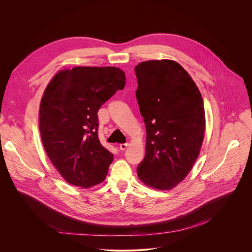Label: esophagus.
I'll use <instances>...</instances> for the list:
<instances>
[{"label":"esophagus","instance_id":"esophagus-1","mask_svg":"<svg viewBox=\"0 0 252 252\" xmlns=\"http://www.w3.org/2000/svg\"><path fill=\"white\" fill-rule=\"evenodd\" d=\"M127 147H128V144H127V143L119 144V148H120L121 150H125Z\"/></svg>","mask_w":252,"mask_h":252}]
</instances>
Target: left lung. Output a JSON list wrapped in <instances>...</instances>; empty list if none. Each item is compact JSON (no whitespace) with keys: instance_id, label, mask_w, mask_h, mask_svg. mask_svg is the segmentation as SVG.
Masks as SVG:
<instances>
[{"instance_id":"1","label":"left lung","mask_w":252,"mask_h":252,"mask_svg":"<svg viewBox=\"0 0 252 252\" xmlns=\"http://www.w3.org/2000/svg\"><path fill=\"white\" fill-rule=\"evenodd\" d=\"M135 72L136 97L146 129L138 176L148 186L169 190L185 179L200 153L203 99L191 76L175 61H144Z\"/></svg>"}]
</instances>
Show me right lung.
Wrapping results in <instances>:
<instances>
[{
	"label": "right lung",
	"mask_w": 252,
	"mask_h": 252,
	"mask_svg": "<svg viewBox=\"0 0 252 252\" xmlns=\"http://www.w3.org/2000/svg\"><path fill=\"white\" fill-rule=\"evenodd\" d=\"M125 80L118 68L75 67L58 72L45 88L38 117L41 142L70 184L86 188L106 179L113 154L99 141L98 111Z\"/></svg>",
	"instance_id": "right-lung-1"
}]
</instances>
